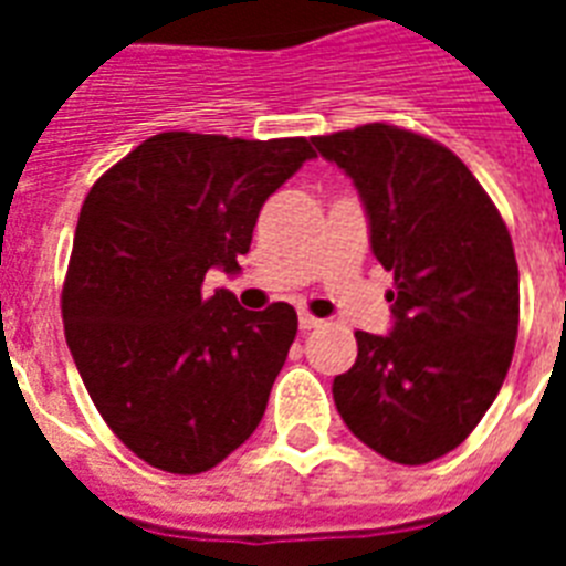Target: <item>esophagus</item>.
Wrapping results in <instances>:
<instances>
[{
  "instance_id": "34e87169",
  "label": "esophagus",
  "mask_w": 566,
  "mask_h": 566,
  "mask_svg": "<svg viewBox=\"0 0 566 566\" xmlns=\"http://www.w3.org/2000/svg\"><path fill=\"white\" fill-rule=\"evenodd\" d=\"M323 326V319H317L314 314H308V311H300V328L302 332H311V328Z\"/></svg>"
}]
</instances>
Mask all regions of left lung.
Returning <instances> with one entry per match:
<instances>
[{"label":"left lung","instance_id":"obj_1","mask_svg":"<svg viewBox=\"0 0 566 566\" xmlns=\"http://www.w3.org/2000/svg\"><path fill=\"white\" fill-rule=\"evenodd\" d=\"M361 193L378 264L394 273L390 335L355 332L337 413L396 464H429L479 426L517 344L520 273L496 205L447 146L370 123L314 137Z\"/></svg>","mask_w":566,"mask_h":566}]
</instances>
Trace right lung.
Returning a JSON list of instances; mask_svg holds the SVG:
<instances>
[{"label":"right lung","instance_id":"right-lung-1","mask_svg":"<svg viewBox=\"0 0 566 566\" xmlns=\"http://www.w3.org/2000/svg\"><path fill=\"white\" fill-rule=\"evenodd\" d=\"M314 140L164 132L91 188L75 226L61 314L87 394L146 464L196 475L258 429L296 337V311L240 308L202 291L238 273L261 205Z\"/></svg>","mask_w":566,"mask_h":566}]
</instances>
